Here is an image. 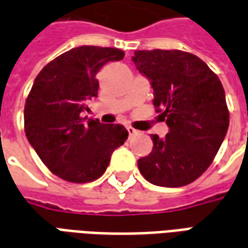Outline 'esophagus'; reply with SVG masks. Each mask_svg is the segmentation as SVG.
<instances>
[{
  "instance_id": "obj_1",
  "label": "esophagus",
  "mask_w": 248,
  "mask_h": 248,
  "mask_svg": "<svg viewBox=\"0 0 248 248\" xmlns=\"http://www.w3.org/2000/svg\"><path fill=\"white\" fill-rule=\"evenodd\" d=\"M127 131H128V133H129V138H132V136H135V135L138 133V131H136V129L132 127H127Z\"/></svg>"
}]
</instances>
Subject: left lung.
<instances>
[{"mask_svg":"<svg viewBox=\"0 0 248 248\" xmlns=\"http://www.w3.org/2000/svg\"><path fill=\"white\" fill-rule=\"evenodd\" d=\"M140 73L151 80L154 105L170 132L152 135L154 148L138 166L145 180L160 187H183L211 166L230 124L219 77L204 61L183 50H136Z\"/></svg>","mask_w":248,"mask_h":248,"instance_id":"8db88e82","label":"left lung"}]
</instances>
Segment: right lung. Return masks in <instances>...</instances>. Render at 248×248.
Here are the masks:
<instances>
[{"label": "right lung", "instance_id": "add662e5", "mask_svg": "<svg viewBox=\"0 0 248 248\" xmlns=\"http://www.w3.org/2000/svg\"><path fill=\"white\" fill-rule=\"evenodd\" d=\"M124 59L116 48L78 46L52 60L37 75L24 109L26 138L48 170L71 183H89L107 170L128 139L119 124L85 123L82 110L97 97L101 66Z\"/></svg>", "mask_w": 248, "mask_h": 248}]
</instances>
